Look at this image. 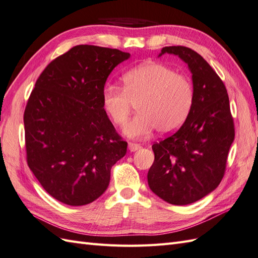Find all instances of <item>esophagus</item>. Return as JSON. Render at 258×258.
Instances as JSON below:
<instances>
[{
    "label": "esophagus",
    "mask_w": 258,
    "mask_h": 258,
    "mask_svg": "<svg viewBox=\"0 0 258 258\" xmlns=\"http://www.w3.org/2000/svg\"><path fill=\"white\" fill-rule=\"evenodd\" d=\"M128 149L131 151V152H135V151L141 149V146L138 143H134V142H129L128 143Z\"/></svg>",
    "instance_id": "1"
}]
</instances>
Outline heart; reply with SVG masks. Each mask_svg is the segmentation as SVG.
Instances as JSON below:
<instances>
[{
    "label": "heart",
    "instance_id": "heart-1",
    "mask_svg": "<svg viewBox=\"0 0 258 258\" xmlns=\"http://www.w3.org/2000/svg\"><path fill=\"white\" fill-rule=\"evenodd\" d=\"M194 103V89L185 75L161 63L135 68L122 78V89L107 86L103 105L112 122L122 125L136 106L138 115L123 127V134L143 139L156 128L162 135L176 131L185 122Z\"/></svg>",
    "mask_w": 258,
    "mask_h": 258
}]
</instances>
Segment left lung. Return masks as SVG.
Wrapping results in <instances>:
<instances>
[{
  "mask_svg": "<svg viewBox=\"0 0 258 258\" xmlns=\"http://www.w3.org/2000/svg\"><path fill=\"white\" fill-rule=\"evenodd\" d=\"M191 72L194 103L183 125L152 146L150 189L164 202L184 206L213 191L222 180L234 140V122L222 80L202 55L183 46L164 47Z\"/></svg>",
  "mask_w": 258,
  "mask_h": 258,
  "instance_id": "obj_1",
  "label": "left lung"
}]
</instances>
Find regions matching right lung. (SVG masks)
<instances>
[{
  "instance_id": "add662e5",
  "label": "right lung",
  "mask_w": 258,
  "mask_h": 258,
  "mask_svg": "<svg viewBox=\"0 0 258 258\" xmlns=\"http://www.w3.org/2000/svg\"><path fill=\"white\" fill-rule=\"evenodd\" d=\"M130 53L79 45L50 62L24 112L27 164L50 196L69 206L93 203L107 189L111 166L128 143L106 114L108 75Z\"/></svg>"
}]
</instances>
